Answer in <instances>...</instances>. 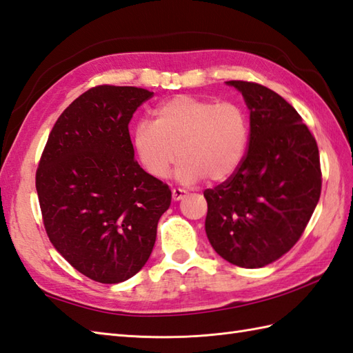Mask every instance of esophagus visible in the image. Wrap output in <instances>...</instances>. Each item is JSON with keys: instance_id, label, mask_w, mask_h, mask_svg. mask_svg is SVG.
<instances>
[{"instance_id": "34e87169", "label": "esophagus", "mask_w": 353, "mask_h": 353, "mask_svg": "<svg viewBox=\"0 0 353 353\" xmlns=\"http://www.w3.org/2000/svg\"><path fill=\"white\" fill-rule=\"evenodd\" d=\"M185 194H187V190L179 189V187H176V189L172 190V199H174V201H181L183 198H185Z\"/></svg>"}]
</instances>
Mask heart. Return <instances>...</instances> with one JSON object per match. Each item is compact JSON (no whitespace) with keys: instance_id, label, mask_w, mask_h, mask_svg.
<instances>
[{"instance_id":"heart-1","label":"heart","mask_w":353,"mask_h":353,"mask_svg":"<svg viewBox=\"0 0 353 353\" xmlns=\"http://www.w3.org/2000/svg\"><path fill=\"white\" fill-rule=\"evenodd\" d=\"M249 136V116L239 103L178 95L155 108L154 121H140L132 139L152 178H166L178 154L176 176L192 184L231 178L245 160Z\"/></svg>"}]
</instances>
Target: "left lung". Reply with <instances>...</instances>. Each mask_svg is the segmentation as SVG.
Masks as SVG:
<instances>
[{
	"mask_svg": "<svg viewBox=\"0 0 353 353\" xmlns=\"http://www.w3.org/2000/svg\"><path fill=\"white\" fill-rule=\"evenodd\" d=\"M250 112L249 146L236 174L203 196L205 232L223 260L264 268L301 239L322 192L319 148L302 117L276 92L226 81Z\"/></svg>",
	"mask_w": 353,
	"mask_h": 353,
	"instance_id": "obj_1",
	"label": "left lung"
}]
</instances>
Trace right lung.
I'll use <instances>...</instances> for the list:
<instances>
[{
	"label": "right lung",
	"mask_w": 353,
	"mask_h": 353,
	"mask_svg": "<svg viewBox=\"0 0 353 353\" xmlns=\"http://www.w3.org/2000/svg\"><path fill=\"white\" fill-rule=\"evenodd\" d=\"M154 92L97 85L60 114L36 172L45 231L84 276L117 284L150 258L168 184L134 160L128 123Z\"/></svg>",
	"instance_id": "add662e5"
}]
</instances>
